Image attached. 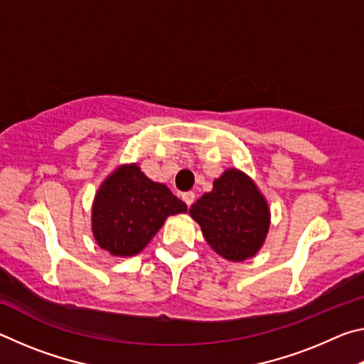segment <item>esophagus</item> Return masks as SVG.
Segmentation results:
<instances>
[{
    "label": "esophagus",
    "instance_id": "1",
    "mask_svg": "<svg viewBox=\"0 0 364 364\" xmlns=\"http://www.w3.org/2000/svg\"><path fill=\"white\" fill-rule=\"evenodd\" d=\"M183 200L184 202H186V205L188 207H191V205H193V202H194V193H193V191H188V193H183Z\"/></svg>",
    "mask_w": 364,
    "mask_h": 364
}]
</instances>
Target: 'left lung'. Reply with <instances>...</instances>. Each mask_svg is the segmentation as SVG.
Instances as JSON below:
<instances>
[{
  "instance_id": "left-lung-1",
  "label": "left lung",
  "mask_w": 364,
  "mask_h": 364,
  "mask_svg": "<svg viewBox=\"0 0 364 364\" xmlns=\"http://www.w3.org/2000/svg\"><path fill=\"white\" fill-rule=\"evenodd\" d=\"M208 245L223 258L254 257L267 237L269 208L255 183L236 168L213 181V189L189 208Z\"/></svg>"
}]
</instances>
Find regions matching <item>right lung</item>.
I'll use <instances>...</instances> for the list:
<instances>
[{
    "label": "right lung",
    "instance_id": "obj_1",
    "mask_svg": "<svg viewBox=\"0 0 364 364\" xmlns=\"http://www.w3.org/2000/svg\"><path fill=\"white\" fill-rule=\"evenodd\" d=\"M186 210L165 184L149 180L136 164L125 165L102 183L95 197V239L109 254L132 257L149 244L167 217Z\"/></svg>",
    "mask_w": 364,
    "mask_h": 364
}]
</instances>
